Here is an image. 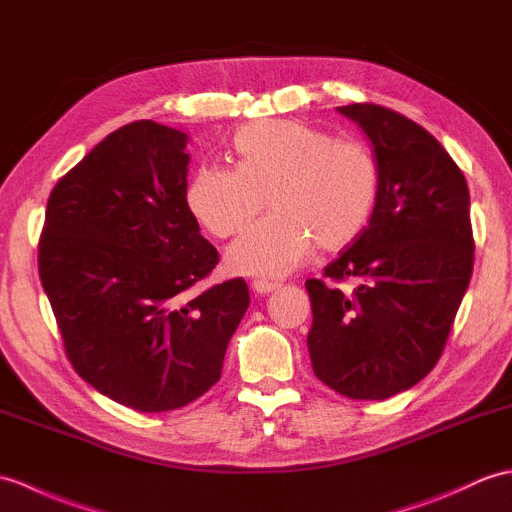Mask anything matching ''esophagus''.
Wrapping results in <instances>:
<instances>
[{
  "mask_svg": "<svg viewBox=\"0 0 512 512\" xmlns=\"http://www.w3.org/2000/svg\"><path fill=\"white\" fill-rule=\"evenodd\" d=\"M279 288H281V283H277V281H261V279L253 281V290L257 294H270V292H275Z\"/></svg>",
  "mask_w": 512,
  "mask_h": 512,
  "instance_id": "esophagus-1",
  "label": "esophagus"
}]
</instances>
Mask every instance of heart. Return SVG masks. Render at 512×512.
I'll list each match as a JSON object with an SVG mask.
<instances>
[{"instance_id":"heart-1","label":"heart","mask_w":512,"mask_h":512,"mask_svg":"<svg viewBox=\"0 0 512 512\" xmlns=\"http://www.w3.org/2000/svg\"><path fill=\"white\" fill-rule=\"evenodd\" d=\"M237 165L202 163L187 185L192 216L216 237L246 229L229 248V264L244 275H288L312 242L340 248L373 216L379 168L360 141H336L325 130L292 120L242 126L233 137Z\"/></svg>"}]
</instances>
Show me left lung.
<instances>
[{
	"label": "left lung",
	"mask_w": 512,
	"mask_h": 512,
	"mask_svg": "<svg viewBox=\"0 0 512 512\" xmlns=\"http://www.w3.org/2000/svg\"><path fill=\"white\" fill-rule=\"evenodd\" d=\"M379 168L373 216L325 277L307 279L314 375L351 399L382 401L419 384L445 349L473 272L469 187L423 126L377 104L338 106Z\"/></svg>",
	"instance_id": "8db88e82"
}]
</instances>
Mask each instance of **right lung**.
Segmentation results:
<instances>
[{"label":"right lung","instance_id":"add662e5","mask_svg":"<svg viewBox=\"0 0 512 512\" xmlns=\"http://www.w3.org/2000/svg\"><path fill=\"white\" fill-rule=\"evenodd\" d=\"M187 139L150 120L104 137L52 189L39 242L69 362L139 412L205 395L251 303L244 279L192 290L218 251L185 200Z\"/></svg>","mask_w":512,"mask_h":512}]
</instances>
